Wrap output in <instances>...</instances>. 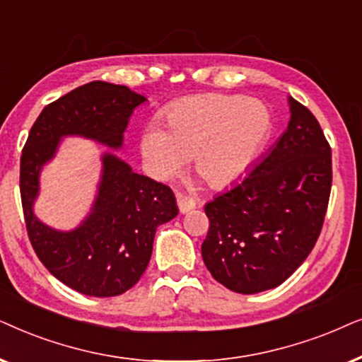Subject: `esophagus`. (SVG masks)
<instances>
[{"instance_id":"1","label":"esophagus","mask_w":362,"mask_h":362,"mask_svg":"<svg viewBox=\"0 0 362 362\" xmlns=\"http://www.w3.org/2000/svg\"><path fill=\"white\" fill-rule=\"evenodd\" d=\"M177 205H178V210H180V214H187V211L195 209V200L189 195L178 194L177 195Z\"/></svg>"}]
</instances>
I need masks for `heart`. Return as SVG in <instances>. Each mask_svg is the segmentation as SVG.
I'll list each match as a JSON object with an SVG mask.
<instances>
[{"label":"heart","mask_w":362,"mask_h":362,"mask_svg":"<svg viewBox=\"0 0 362 362\" xmlns=\"http://www.w3.org/2000/svg\"><path fill=\"white\" fill-rule=\"evenodd\" d=\"M163 129L148 125L141 137L147 170L167 182L182 173L187 160L211 189L242 178L257 160L272 132V115L258 100L209 93L170 105Z\"/></svg>","instance_id":"heart-1"}]
</instances>
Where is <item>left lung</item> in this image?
Here are the masks:
<instances>
[{
    "label": "left lung",
    "mask_w": 362,
    "mask_h": 362,
    "mask_svg": "<svg viewBox=\"0 0 362 362\" xmlns=\"http://www.w3.org/2000/svg\"><path fill=\"white\" fill-rule=\"evenodd\" d=\"M272 151L205 205L202 258L225 288L255 295L281 285L311 253L331 194V147L320 122L293 98Z\"/></svg>",
    "instance_id": "left-lung-1"
}]
</instances>
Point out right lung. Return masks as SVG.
<instances>
[{"label": "right lung", "instance_id": "1", "mask_svg": "<svg viewBox=\"0 0 362 362\" xmlns=\"http://www.w3.org/2000/svg\"><path fill=\"white\" fill-rule=\"evenodd\" d=\"M146 100L127 86L94 81L46 105L24 144L19 190L28 237L52 276L83 295L117 296L136 285L151 262L157 226L178 214L175 195L105 152L89 215L74 230L61 231L33 210L40 173L62 137L79 136L119 151L134 109Z\"/></svg>", "mask_w": 362, "mask_h": 362}]
</instances>
